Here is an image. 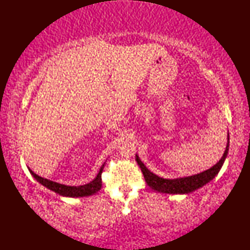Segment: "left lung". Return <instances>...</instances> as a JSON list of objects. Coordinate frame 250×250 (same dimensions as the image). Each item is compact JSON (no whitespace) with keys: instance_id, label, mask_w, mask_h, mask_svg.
I'll list each match as a JSON object with an SVG mask.
<instances>
[{"instance_id":"1","label":"left lung","mask_w":250,"mask_h":250,"mask_svg":"<svg viewBox=\"0 0 250 250\" xmlns=\"http://www.w3.org/2000/svg\"><path fill=\"white\" fill-rule=\"evenodd\" d=\"M228 152H229V133H228V143L226 150L220 160L217 162L215 166L199 174L179 178H163L161 176H158L157 174L152 173L150 169L142 162L139 156L136 155L135 157L136 162L140 166L143 175H144L146 183L151 189L158 191V192L168 194H187L192 192V191L198 190L199 188H202L204 185L209 183L210 180H213L216 177V175L219 173L221 167L224 166Z\"/></svg>"}]
</instances>
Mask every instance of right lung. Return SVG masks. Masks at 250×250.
<instances>
[{"label": "right lung", "mask_w": 250, "mask_h": 250, "mask_svg": "<svg viewBox=\"0 0 250 250\" xmlns=\"http://www.w3.org/2000/svg\"><path fill=\"white\" fill-rule=\"evenodd\" d=\"M104 166H105V162L103 163V166L101 167L98 175L95 176L93 180H91V182L86 185H82V186H67L64 184L52 182L50 179L39 176V175L35 174L32 169H30L29 167L28 168L32 176H33L40 184L43 185L44 187L55 191L56 193L60 194L62 196H68V198H82V196H90L94 193H97L98 191L102 188V177H101V175H102Z\"/></svg>", "instance_id": "right-lung-1"}]
</instances>
